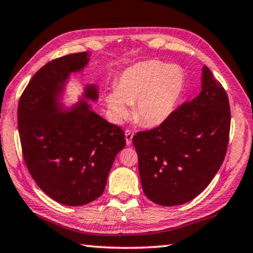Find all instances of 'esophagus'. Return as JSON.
<instances>
[{"instance_id": "obj_1", "label": "esophagus", "mask_w": 253, "mask_h": 253, "mask_svg": "<svg viewBox=\"0 0 253 253\" xmlns=\"http://www.w3.org/2000/svg\"><path fill=\"white\" fill-rule=\"evenodd\" d=\"M132 138H133V132L130 130L126 131V145H131L132 142Z\"/></svg>"}]
</instances>
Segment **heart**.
Wrapping results in <instances>:
<instances>
[{"label": "heart", "mask_w": 253, "mask_h": 253, "mask_svg": "<svg viewBox=\"0 0 253 253\" xmlns=\"http://www.w3.org/2000/svg\"><path fill=\"white\" fill-rule=\"evenodd\" d=\"M182 86L184 75L178 66L148 60L126 69L106 101L119 122L129 116V105L134 104V118L144 126H155L173 113Z\"/></svg>", "instance_id": "b5f03b06"}]
</instances>
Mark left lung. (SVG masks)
<instances>
[{"label": "left lung", "instance_id": "obj_1", "mask_svg": "<svg viewBox=\"0 0 253 253\" xmlns=\"http://www.w3.org/2000/svg\"><path fill=\"white\" fill-rule=\"evenodd\" d=\"M201 92L155 129L133 135L142 190L152 202L180 206L210 184L224 162L230 111L224 87L207 66Z\"/></svg>", "mask_w": 253, "mask_h": 253}]
</instances>
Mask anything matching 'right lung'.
<instances>
[{"label":"right lung","mask_w":253,"mask_h":253,"mask_svg":"<svg viewBox=\"0 0 253 253\" xmlns=\"http://www.w3.org/2000/svg\"><path fill=\"white\" fill-rule=\"evenodd\" d=\"M89 58L87 52L72 53L43 66L18 106V130L29 173L47 196L69 207L84 206L101 195L115 157L126 146L123 130L87 104L99 97L96 84H87L72 107L61 102L69 76L82 72Z\"/></svg>","instance_id":"obj_1"}]
</instances>
